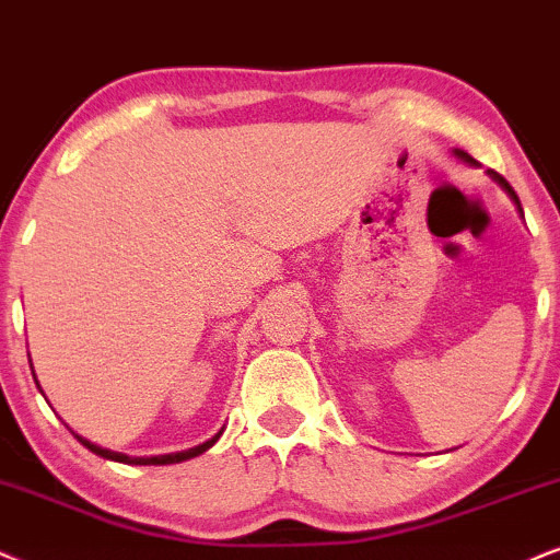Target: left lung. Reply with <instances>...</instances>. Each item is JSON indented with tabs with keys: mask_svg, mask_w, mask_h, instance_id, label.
Wrapping results in <instances>:
<instances>
[{
	"mask_svg": "<svg viewBox=\"0 0 560 560\" xmlns=\"http://www.w3.org/2000/svg\"><path fill=\"white\" fill-rule=\"evenodd\" d=\"M455 154H457V158H463L465 162H472V165H476V160H472V158H470V154H465V152H459V150H457ZM488 173H491V178H493V180H499V186H501V188H504L509 196H512V201L516 203V209H520V214H522V203H520V196H516V194H514V188H512V186H509V183H506V178H504V175L493 173V170H488Z\"/></svg>",
	"mask_w": 560,
	"mask_h": 560,
	"instance_id": "obj_1",
	"label": "left lung"
}]
</instances>
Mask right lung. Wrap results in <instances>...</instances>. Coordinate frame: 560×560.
Instances as JSON below:
<instances>
[{
	"mask_svg": "<svg viewBox=\"0 0 560 560\" xmlns=\"http://www.w3.org/2000/svg\"><path fill=\"white\" fill-rule=\"evenodd\" d=\"M219 436H222V431H219L217 436H211L209 442L198 444V447H194V450L175 452V455H158V457H129V455H121V452H110V450L97 447V444H92V442H88V439H82V436H77V439H80V442L90 452H95V455H101L105 459H116V463H126V465H170V463H180V459H190V457L201 455V452H207L209 447H214V442H217Z\"/></svg>",
	"mask_w": 560,
	"mask_h": 560,
	"instance_id": "add662e5",
	"label": "right lung"
}]
</instances>
